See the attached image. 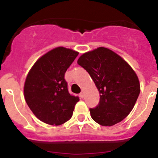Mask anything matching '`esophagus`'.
I'll use <instances>...</instances> for the list:
<instances>
[{
  "label": "esophagus",
  "instance_id": "obj_1",
  "mask_svg": "<svg viewBox=\"0 0 158 158\" xmlns=\"http://www.w3.org/2000/svg\"><path fill=\"white\" fill-rule=\"evenodd\" d=\"M79 97H80L81 98H84V97H85V94H84V90H81L80 94H79Z\"/></svg>",
  "mask_w": 158,
  "mask_h": 158
}]
</instances>
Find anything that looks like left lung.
Here are the masks:
<instances>
[{
  "instance_id": "obj_1",
  "label": "left lung",
  "mask_w": 158,
  "mask_h": 158,
  "mask_svg": "<svg viewBox=\"0 0 158 158\" xmlns=\"http://www.w3.org/2000/svg\"><path fill=\"white\" fill-rule=\"evenodd\" d=\"M90 74L99 94V102L90 108L92 119L111 126L124 119L135 106L140 92L138 77L119 55L99 48L81 55L77 61Z\"/></svg>"
}]
</instances>
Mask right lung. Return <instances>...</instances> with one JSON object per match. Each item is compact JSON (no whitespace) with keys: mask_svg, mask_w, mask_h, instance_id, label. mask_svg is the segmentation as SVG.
Instances as JSON below:
<instances>
[{"mask_svg":"<svg viewBox=\"0 0 158 158\" xmlns=\"http://www.w3.org/2000/svg\"><path fill=\"white\" fill-rule=\"evenodd\" d=\"M79 52L59 47L41 56L25 81V100L32 113L47 124L59 126L71 118L79 97L70 94L65 72Z\"/></svg>","mask_w":158,"mask_h":158,"instance_id":"add662e5","label":"right lung"}]
</instances>
